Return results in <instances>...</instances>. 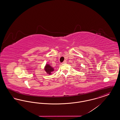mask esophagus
<instances>
[{"label": "esophagus", "mask_w": 120, "mask_h": 120, "mask_svg": "<svg viewBox=\"0 0 120 120\" xmlns=\"http://www.w3.org/2000/svg\"><path fill=\"white\" fill-rule=\"evenodd\" d=\"M67 63V61H64L62 63V64H64V63Z\"/></svg>", "instance_id": "obj_1"}]
</instances>
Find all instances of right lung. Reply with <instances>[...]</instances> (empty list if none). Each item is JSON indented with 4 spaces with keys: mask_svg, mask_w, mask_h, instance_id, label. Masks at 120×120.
Here are the masks:
<instances>
[{
    "mask_svg": "<svg viewBox=\"0 0 120 120\" xmlns=\"http://www.w3.org/2000/svg\"><path fill=\"white\" fill-rule=\"evenodd\" d=\"M45 70L46 72L47 73V74H51V72L53 71L54 69L53 68L49 65L46 64L45 67Z\"/></svg>",
    "mask_w": 120,
    "mask_h": 120,
    "instance_id": "obj_1",
    "label": "right lung"
}]
</instances>
